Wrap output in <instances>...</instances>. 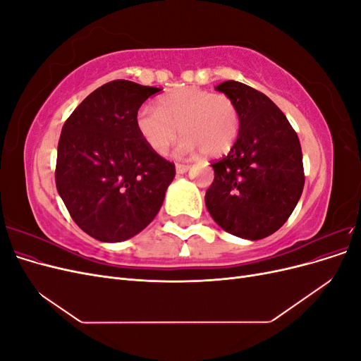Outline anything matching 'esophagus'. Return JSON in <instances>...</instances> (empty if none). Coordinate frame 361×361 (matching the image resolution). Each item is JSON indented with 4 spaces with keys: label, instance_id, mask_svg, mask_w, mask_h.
<instances>
[{
    "label": "esophagus",
    "instance_id": "1",
    "mask_svg": "<svg viewBox=\"0 0 361 361\" xmlns=\"http://www.w3.org/2000/svg\"><path fill=\"white\" fill-rule=\"evenodd\" d=\"M190 170V166H185V164H176V173L183 174Z\"/></svg>",
    "mask_w": 361,
    "mask_h": 361
}]
</instances>
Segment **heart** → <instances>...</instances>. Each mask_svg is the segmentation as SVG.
<instances>
[{"label": "heart", "mask_w": 361, "mask_h": 361, "mask_svg": "<svg viewBox=\"0 0 361 361\" xmlns=\"http://www.w3.org/2000/svg\"><path fill=\"white\" fill-rule=\"evenodd\" d=\"M239 126L241 116L231 96L197 87L174 90L161 97L158 110L143 106L137 113L138 133L157 154H166L180 128L185 137L174 150L179 158L203 150L209 157L226 155L235 145Z\"/></svg>", "instance_id": "heart-1"}]
</instances>
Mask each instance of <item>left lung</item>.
<instances>
[{
    "instance_id": "1",
    "label": "left lung",
    "mask_w": 361,
    "mask_h": 361,
    "mask_svg": "<svg viewBox=\"0 0 361 361\" xmlns=\"http://www.w3.org/2000/svg\"><path fill=\"white\" fill-rule=\"evenodd\" d=\"M215 90L232 97L241 126L231 152L212 164L204 203L223 231L257 241L277 232L301 197L300 140L280 108L253 87L224 81Z\"/></svg>"
}]
</instances>
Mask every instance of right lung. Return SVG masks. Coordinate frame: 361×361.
I'll list each match as a JSON object with an SVG mask.
<instances>
[{"mask_svg": "<svg viewBox=\"0 0 361 361\" xmlns=\"http://www.w3.org/2000/svg\"><path fill=\"white\" fill-rule=\"evenodd\" d=\"M158 87L116 80L90 93L63 125L56 185L73 221L102 243H122L159 212L174 164L152 150L137 113Z\"/></svg>", "mask_w": 361, "mask_h": 361, "instance_id": "right-lung-1", "label": "right lung"}]
</instances>
